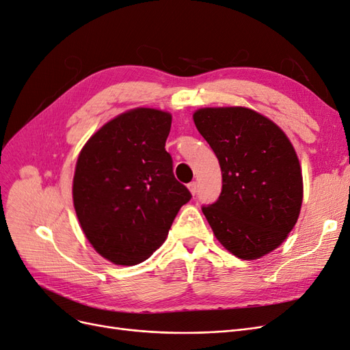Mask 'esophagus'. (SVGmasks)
Instances as JSON below:
<instances>
[{"label":"esophagus","instance_id":"34e87169","mask_svg":"<svg viewBox=\"0 0 350 350\" xmlns=\"http://www.w3.org/2000/svg\"><path fill=\"white\" fill-rule=\"evenodd\" d=\"M188 189H189V191H191L193 196H196L197 191H198V184L196 181H193L191 184H188Z\"/></svg>","mask_w":350,"mask_h":350}]
</instances>
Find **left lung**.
Here are the masks:
<instances>
[{"instance_id": "obj_1", "label": "left lung", "mask_w": 350, "mask_h": 350, "mask_svg": "<svg viewBox=\"0 0 350 350\" xmlns=\"http://www.w3.org/2000/svg\"><path fill=\"white\" fill-rule=\"evenodd\" d=\"M193 118L221 169L219 198L201 207L215 237L238 258L266 256L299 217L304 187L292 143L248 108H201Z\"/></svg>"}]
</instances>
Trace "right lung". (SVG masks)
Returning <instances> with one entry per match:
<instances>
[{
    "label": "right lung",
    "mask_w": 350,
    "mask_h": 350,
    "mask_svg": "<svg viewBox=\"0 0 350 350\" xmlns=\"http://www.w3.org/2000/svg\"><path fill=\"white\" fill-rule=\"evenodd\" d=\"M171 122L163 111L131 109L105 124L79 154L72 201L80 226L92 247L118 266L149 258L191 200L165 150Z\"/></svg>",
    "instance_id": "obj_1"
}]
</instances>
